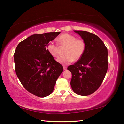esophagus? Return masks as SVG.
Segmentation results:
<instances>
[{
	"instance_id": "esophagus-1",
	"label": "esophagus",
	"mask_w": 124,
	"mask_h": 124,
	"mask_svg": "<svg viewBox=\"0 0 124 124\" xmlns=\"http://www.w3.org/2000/svg\"><path fill=\"white\" fill-rule=\"evenodd\" d=\"M67 67H66V66H63V70H67Z\"/></svg>"
}]
</instances>
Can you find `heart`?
Wrapping results in <instances>:
<instances>
[{
	"instance_id": "1",
	"label": "heart",
	"mask_w": 124,
	"mask_h": 124,
	"mask_svg": "<svg viewBox=\"0 0 124 124\" xmlns=\"http://www.w3.org/2000/svg\"><path fill=\"white\" fill-rule=\"evenodd\" d=\"M58 41L61 46H67L64 51V56H60L57 59L58 63L62 65H68L73 61L80 59L85 51V43L83 40L77 39L72 35L64 34L58 38ZM46 49L49 53L54 57H57L59 54V47L54 41L48 44Z\"/></svg>"
}]
</instances>
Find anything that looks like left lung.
Listing matches in <instances>:
<instances>
[{"instance_id":"8db88e82","label":"left lung","mask_w":124,"mask_h":124,"mask_svg":"<svg viewBox=\"0 0 124 124\" xmlns=\"http://www.w3.org/2000/svg\"><path fill=\"white\" fill-rule=\"evenodd\" d=\"M85 43L83 56L74 64L68 66L72 73L70 85L77 95H90L96 91L108 70V50L97 35L84 31H74Z\"/></svg>"}]
</instances>
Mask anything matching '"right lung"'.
I'll return each instance as SVG.
<instances>
[{
	"instance_id": "1",
	"label": "right lung",
	"mask_w": 124,
	"mask_h": 124,
	"mask_svg": "<svg viewBox=\"0 0 124 124\" xmlns=\"http://www.w3.org/2000/svg\"><path fill=\"white\" fill-rule=\"evenodd\" d=\"M61 32L34 34L18 44L14 57L17 76L27 91L39 97L50 95L63 70L46 49Z\"/></svg>"
}]
</instances>
